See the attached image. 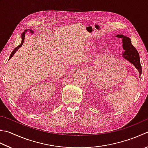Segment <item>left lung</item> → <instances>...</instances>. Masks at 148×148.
Listing matches in <instances>:
<instances>
[{
  "mask_svg": "<svg viewBox=\"0 0 148 148\" xmlns=\"http://www.w3.org/2000/svg\"><path fill=\"white\" fill-rule=\"evenodd\" d=\"M116 37L120 38L123 40V48L124 51L122 53L123 58L128 60L135 66V67L139 72L140 76L142 74V66L140 65L139 54L137 49L132 44L130 38L124 36L123 34H117Z\"/></svg>",
  "mask_w": 148,
  "mask_h": 148,
  "instance_id": "left-lung-1",
  "label": "left lung"
}]
</instances>
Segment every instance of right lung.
Returning <instances> with one entry per match:
<instances>
[{
  "label": "right lung",
  "mask_w": 148,
  "mask_h": 148,
  "mask_svg": "<svg viewBox=\"0 0 148 148\" xmlns=\"http://www.w3.org/2000/svg\"><path fill=\"white\" fill-rule=\"evenodd\" d=\"M27 31H29L30 32V33H31V34H33V33H34V31H32V30H31V29H25L24 32H23V33H22V35H21V37H22V42H21V43H20V44L18 46V47H16L15 49H14V50L13 51V52L12 53H11V55H10V58H9V60H10L11 58L13 57V55L15 54V53L16 52L18 51V49L20 48V47H22V44H23V43H24V38H25V33Z\"/></svg>",
  "instance_id": "add662e5"
}]
</instances>
